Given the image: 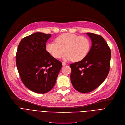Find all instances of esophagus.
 I'll list each match as a JSON object with an SVG mask.
<instances>
[{
    "instance_id": "1",
    "label": "esophagus",
    "mask_w": 125,
    "mask_h": 125,
    "mask_svg": "<svg viewBox=\"0 0 125 125\" xmlns=\"http://www.w3.org/2000/svg\"><path fill=\"white\" fill-rule=\"evenodd\" d=\"M62 65H63V66H65V65H66V63H65V62H62Z\"/></svg>"
}]
</instances>
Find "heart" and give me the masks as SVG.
Instances as JSON below:
<instances>
[{
  "mask_svg": "<svg viewBox=\"0 0 125 125\" xmlns=\"http://www.w3.org/2000/svg\"><path fill=\"white\" fill-rule=\"evenodd\" d=\"M55 42L48 43L45 50L52 57L60 58L64 54L65 60H72L79 61L87 56L91 47L89 38L85 36H79L69 33H65L55 39Z\"/></svg>",
  "mask_w": 125,
  "mask_h": 125,
  "instance_id": "1",
  "label": "heart"
}]
</instances>
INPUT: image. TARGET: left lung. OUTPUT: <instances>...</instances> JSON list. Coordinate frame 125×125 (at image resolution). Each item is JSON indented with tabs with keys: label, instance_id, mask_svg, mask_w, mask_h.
<instances>
[{
	"label": "left lung",
	"instance_id": "1",
	"mask_svg": "<svg viewBox=\"0 0 125 125\" xmlns=\"http://www.w3.org/2000/svg\"><path fill=\"white\" fill-rule=\"evenodd\" d=\"M87 34L92 42L88 55L81 61L70 65L71 83L83 93L93 91L106 79L111 58L110 49L101 36L92 33Z\"/></svg>",
	"mask_w": 125,
	"mask_h": 125
}]
</instances>
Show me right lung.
Listing matches in <instances>:
<instances>
[{"label":"right lung","instance_id":"1","mask_svg":"<svg viewBox=\"0 0 125 125\" xmlns=\"http://www.w3.org/2000/svg\"><path fill=\"white\" fill-rule=\"evenodd\" d=\"M51 36L36 32L23 38L18 47L16 61L19 74L25 86L35 93L51 90L62 67L61 62L45 50Z\"/></svg>","mask_w":125,"mask_h":125}]
</instances>
